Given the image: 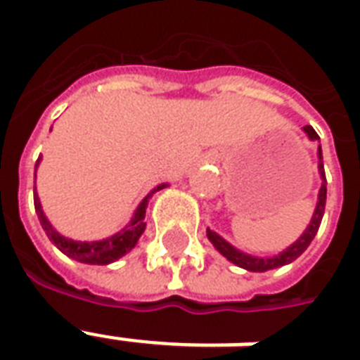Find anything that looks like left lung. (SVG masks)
<instances>
[{
  "mask_svg": "<svg viewBox=\"0 0 360 360\" xmlns=\"http://www.w3.org/2000/svg\"><path fill=\"white\" fill-rule=\"evenodd\" d=\"M304 132L309 136V140L313 142H319V134L315 132V129L309 125L304 127ZM317 158H319V174H321V190H319V199H317V207H315V212L311 216V221H309V226L305 228V231L300 235L298 239L290 245L288 248H285L283 252L275 254V256H269V258H260V256H250L247 252H241L239 248H235L233 245H229L224 237L212 231V229L207 228V237H209V241L214 245V248L218 252L224 256V258H228L231 264L235 266L243 267V269H247V271H267V269H275V267L286 266V264H290L294 262L298 256L305 252V248L311 245V241L315 239V235L319 231V226H321V220H323L324 214V205H326V176H324V167H323V150H321V144H319L317 150Z\"/></svg>",
  "mask_w": 360,
  "mask_h": 360,
  "instance_id": "left-lung-1",
  "label": "left lung"
}]
</instances>
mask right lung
Instances as JSON below:
<instances>
[{
    "label": "right lung",
    "mask_w": 360,
    "mask_h": 360,
    "mask_svg": "<svg viewBox=\"0 0 360 360\" xmlns=\"http://www.w3.org/2000/svg\"><path fill=\"white\" fill-rule=\"evenodd\" d=\"M39 161H41V158L36 161V170ZM34 176H36V172H34ZM163 188H167V184H159L158 188H153V190L142 199V202L139 205V209L134 210L131 221L127 224L125 228L121 229V231H117L115 235H112V237H108V239H102V241H74V239H68V237L58 233V231L51 226V221L47 220L45 212H43L36 188H34V205H36L37 218H39V224H41L43 231L47 233L51 243H53L60 252L66 254L68 258H72V260L81 262V264L108 266V264L119 260L121 256H125L127 252H131L132 248L136 247L140 235L144 233L146 229L144 216L148 201H150V197L153 195L155 191L163 190Z\"/></svg>",
    "instance_id": "right-lung-1"
}]
</instances>
